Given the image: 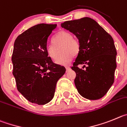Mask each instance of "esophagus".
<instances>
[{
    "instance_id": "obj_1",
    "label": "esophagus",
    "mask_w": 127,
    "mask_h": 127,
    "mask_svg": "<svg viewBox=\"0 0 127 127\" xmlns=\"http://www.w3.org/2000/svg\"><path fill=\"white\" fill-rule=\"evenodd\" d=\"M66 71H68L70 69V68H69V66H66Z\"/></svg>"
}]
</instances>
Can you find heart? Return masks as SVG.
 Here are the masks:
<instances>
[{
    "mask_svg": "<svg viewBox=\"0 0 127 127\" xmlns=\"http://www.w3.org/2000/svg\"><path fill=\"white\" fill-rule=\"evenodd\" d=\"M52 42L54 45H47L45 51L48 56L53 61H56L60 54L59 50L62 48L63 53L57 61L56 63L58 64L68 63L71 61L73 55L77 54L79 51L78 42L73 38L71 33L66 31H61L58 33L53 38Z\"/></svg>",
    "mask_w": 127,
    "mask_h": 127,
    "instance_id": "obj_1",
    "label": "heart"
}]
</instances>
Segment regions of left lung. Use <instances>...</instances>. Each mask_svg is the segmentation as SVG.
I'll use <instances>...</instances> for the list:
<instances>
[{
    "label": "left lung",
    "instance_id": "1",
    "mask_svg": "<svg viewBox=\"0 0 127 127\" xmlns=\"http://www.w3.org/2000/svg\"><path fill=\"white\" fill-rule=\"evenodd\" d=\"M61 25L79 41V51L71 67L76 73L75 84L78 92L90 100L102 98L115 80L117 52L112 36L88 17L65 21ZM79 64H84L83 68H78Z\"/></svg>",
    "mask_w": 127,
    "mask_h": 127
}]
</instances>
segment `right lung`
Instances as JSON below:
<instances>
[{"instance_id": "1", "label": "right lung", "mask_w": 127, "mask_h": 127, "mask_svg": "<svg viewBox=\"0 0 127 127\" xmlns=\"http://www.w3.org/2000/svg\"><path fill=\"white\" fill-rule=\"evenodd\" d=\"M56 27L35 25L19 35L14 44L12 74L18 91L28 101L38 105L53 99L57 82L66 71L64 66L52 62L45 51Z\"/></svg>"}]
</instances>
